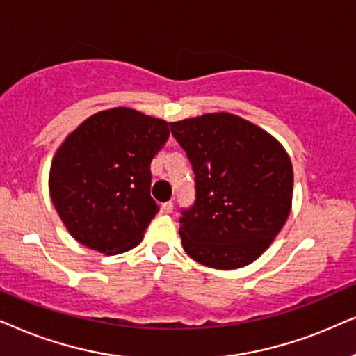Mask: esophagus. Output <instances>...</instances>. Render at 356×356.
<instances>
[{"mask_svg": "<svg viewBox=\"0 0 356 356\" xmlns=\"http://www.w3.org/2000/svg\"><path fill=\"white\" fill-rule=\"evenodd\" d=\"M161 210H163L164 213H172L174 211V203L172 202H165V203H163V207H161Z\"/></svg>", "mask_w": 356, "mask_h": 356, "instance_id": "1", "label": "esophagus"}]
</instances>
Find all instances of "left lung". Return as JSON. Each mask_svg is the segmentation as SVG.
I'll return each mask as SVG.
<instances>
[{
  "label": "left lung",
  "mask_w": 356,
  "mask_h": 356,
  "mask_svg": "<svg viewBox=\"0 0 356 356\" xmlns=\"http://www.w3.org/2000/svg\"><path fill=\"white\" fill-rule=\"evenodd\" d=\"M169 125L195 174V202L179 218L184 250L220 270L254 262L290 215V156L267 131L233 113Z\"/></svg>",
  "instance_id": "8db88e82"
}]
</instances>
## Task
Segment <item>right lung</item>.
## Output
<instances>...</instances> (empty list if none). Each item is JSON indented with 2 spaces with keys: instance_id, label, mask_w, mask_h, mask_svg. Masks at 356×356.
Returning <instances> with one entry per match:
<instances>
[{
  "instance_id": "right-lung-1",
  "label": "right lung",
  "mask_w": 356,
  "mask_h": 356,
  "mask_svg": "<svg viewBox=\"0 0 356 356\" xmlns=\"http://www.w3.org/2000/svg\"><path fill=\"white\" fill-rule=\"evenodd\" d=\"M168 122L115 107L94 113L63 141L50 169V197L70 234L107 255L134 249L158 213L151 161Z\"/></svg>"
}]
</instances>
